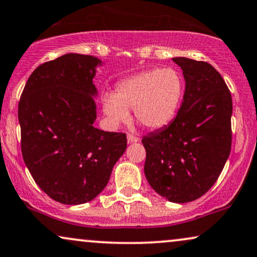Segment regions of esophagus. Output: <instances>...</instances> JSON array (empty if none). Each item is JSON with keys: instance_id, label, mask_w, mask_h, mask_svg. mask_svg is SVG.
<instances>
[{"instance_id": "obj_1", "label": "esophagus", "mask_w": 257, "mask_h": 257, "mask_svg": "<svg viewBox=\"0 0 257 257\" xmlns=\"http://www.w3.org/2000/svg\"><path fill=\"white\" fill-rule=\"evenodd\" d=\"M126 139H128V142L129 144H133V142H138L139 141V138L138 136H135V135H133V134H128L126 135Z\"/></svg>"}]
</instances>
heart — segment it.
Here are the masks:
<instances>
[{"label":"heart","instance_id":"1","mask_svg":"<svg viewBox=\"0 0 257 257\" xmlns=\"http://www.w3.org/2000/svg\"><path fill=\"white\" fill-rule=\"evenodd\" d=\"M184 78L173 67L142 71L116 85L115 95L103 96V110L112 125L128 121L134 109L135 118L148 129H161L177 115L184 96Z\"/></svg>","mask_w":257,"mask_h":257}]
</instances>
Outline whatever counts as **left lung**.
Listing matches in <instances>:
<instances>
[{"label": "left lung", "mask_w": 257, "mask_h": 257, "mask_svg": "<svg viewBox=\"0 0 257 257\" xmlns=\"http://www.w3.org/2000/svg\"><path fill=\"white\" fill-rule=\"evenodd\" d=\"M186 82L170 124L144 136L145 174L155 192L172 203L205 194L218 179L231 149V93L212 65L173 58Z\"/></svg>", "instance_id": "left-lung-1"}]
</instances>
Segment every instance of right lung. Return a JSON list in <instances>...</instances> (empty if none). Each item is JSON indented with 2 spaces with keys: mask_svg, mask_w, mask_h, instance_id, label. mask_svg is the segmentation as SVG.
Masks as SVG:
<instances>
[{
  "mask_svg": "<svg viewBox=\"0 0 257 257\" xmlns=\"http://www.w3.org/2000/svg\"><path fill=\"white\" fill-rule=\"evenodd\" d=\"M100 63L69 53L41 64L19 102L26 166L39 187L61 204L78 205L98 196L126 148L124 133L93 126L92 79Z\"/></svg>",
  "mask_w": 257,
  "mask_h": 257,
  "instance_id": "right-lung-1",
  "label": "right lung"
}]
</instances>
